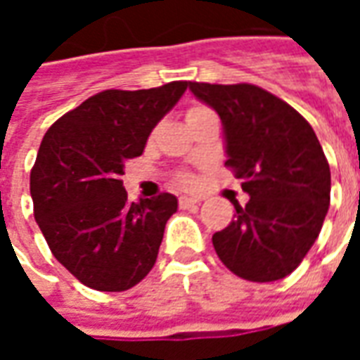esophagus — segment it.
Wrapping results in <instances>:
<instances>
[{
  "mask_svg": "<svg viewBox=\"0 0 360 360\" xmlns=\"http://www.w3.org/2000/svg\"><path fill=\"white\" fill-rule=\"evenodd\" d=\"M196 204H200V198H196V196H181L179 198L181 208H188V206H196Z\"/></svg>",
  "mask_w": 360,
  "mask_h": 360,
  "instance_id": "esophagus-1",
  "label": "esophagus"
}]
</instances>
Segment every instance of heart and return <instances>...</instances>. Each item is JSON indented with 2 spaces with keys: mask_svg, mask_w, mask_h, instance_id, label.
I'll use <instances>...</instances> for the list:
<instances>
[{
  "mask_svg": "<svg viewBox=\"0 0 360 360\" xmlns=\"http://www.w3.org/2000/svg\"><path fill=\"white\" fill-rule=\"evenodd\" d=\"M204 111H208L206 108H202V105H193V108H188L187 110V121L188 119H193L196 117V115H200V113H204ZM177 181H179L181 185H193L195 183V175L193 173H187V172H183L177 175Z\"/></svg>",
  "mask_w": 360,
  "mask_h": 360,
  "instance_id": "1",
  "label": "heart"
}]
</instances>
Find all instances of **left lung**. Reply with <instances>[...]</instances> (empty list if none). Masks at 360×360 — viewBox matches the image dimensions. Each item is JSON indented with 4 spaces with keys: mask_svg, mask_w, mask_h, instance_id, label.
I'll return each instance as SVG.
<instances>
[{
    "mask_svg": "<svg viewBox=\"0 0 360 360\" xmlns=\"http://www.w3.org/2000/svg\"><path fill=\"white\" fill-rule=\"evenodd\" d=\"M188 89L218 111L226 165L250 196L212 237L219 260L249 281L285 278L314 245L330 206V165L316 134L299 111L255 84Z\"/></svg>",
    "mask_w": 360,
    "mask_h": 360,
    "instance_id": "left-lung-1",
    "label": "left lung"
}]
</instances>
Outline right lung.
Listing matches in <instances>:
<instances>
[{
	"label": "right lung",
	"mask_w": 360,
	"mask_h": 360,
	"mask_svg": "<svg viewBox=\"0 0 360 360\" xmlns=\"http://www.w3.org/2000/svg\"><path fill=\"white\" fill-rule=\"evenodd\" d=\"M187 86L103 90L44 134L30 172L36 224L51 255L86 287L127 291L156 264L177 198L162 193L129 202L121 175Z\"/></svg>",
	"instance_id": "add662e5"
}]
</instances>
